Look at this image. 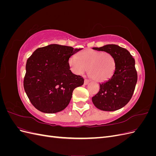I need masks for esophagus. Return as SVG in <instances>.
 Instances as JSON below:
<instances>
[{"label":"esophagus","instance_id":"esophagus-1","mask_svg":"<svg viewBox=\"0 0 156 156\" xmlns=\"http://www.w3.org/2000/svg\"><path fill=\"white\" fill-rule=\"evenodd\" d=\"M88 83H89V81L88 79H85L84 80V84H85V85H87V84H88Z\"/></svg>","mask_w":156,"mask_h":156}]
</instances>
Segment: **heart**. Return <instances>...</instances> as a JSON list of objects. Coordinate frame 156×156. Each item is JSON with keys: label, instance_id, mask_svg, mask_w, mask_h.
Listing matches in <instances>:
<instances>
[{"label": "heart", "instance_id": "obj_1", "mask_svg": "<svg viewBox=\"0 0 156 156\" xmlns=\"http://www.w3.org/2000/svg\"><path fill=\"white\" fill-rule=\"evenodd\" d=\"M71 70L81 75L88 69V75L93 80L102 82L109 79L115 72V60L112 55L105 51L86 49L78 55V59L73 56L69 60Z\"/></svg>", "mask_w": 156, "mask_h": 156}]
</instances>
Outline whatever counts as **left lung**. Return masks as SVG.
<instances>
[{"label":"left lung","mask_w":156,"mask_h":156,"mask_svg":"<svg viewBox=\"0 0 156 156\" xmlns=\"http://www.w3.org/2000/svg\"><path fill=\"white\" fill-rule=\"evenodd\" d=\"M94 49L111 53L115 58L116 68L109 79L100 84V91L92 97V102L102 111L119 110L129 101L135 90L137 81L135 59L127 49L115 44Z\"/></svg>","instance_id":"obj_1"}]
</instances>
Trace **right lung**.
<instances>
[{"instance_id": "add662e5", "label": "right lung", "mask_w": 156, "mask_h": 156, "mask_svg": "<svg viewBox=\"0 0 156 156\" xmlns=\"http://www.w3.org/2000/svg\"><path fill=\"white\" fill-rule=\"evenodd\" d=\"M81 49L51 44L37 49L28 58L23 86L37 110L56 113L68 105L73 90L84 83L69 65V58Z\"/></svg>"}]
</instances>
